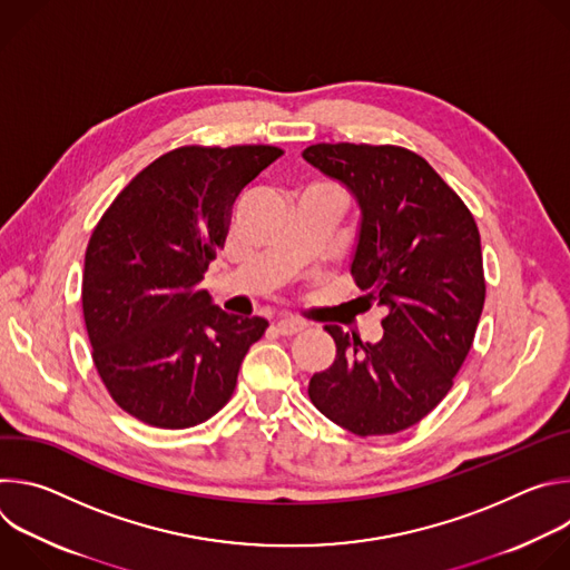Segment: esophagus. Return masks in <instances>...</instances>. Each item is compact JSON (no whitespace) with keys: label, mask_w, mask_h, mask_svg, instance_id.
Instances as JSON below:
<instances>
[{"label":"esophagus","mask_w":570,"mask_h":570,"mask_svg":"<svg viewBox=\"0 0 570 570\" xmlns=\"http://www.w3.org/2000/svg\"><path fill=\"white\" fill-rule=\"evenodd\" d=\"M304 330H306V322L295 320V317H282V320L277 322V332H279L282 336H295V334H299V332H304Z\"/></svg>","instance_id":"34e87169"}]
</instances>
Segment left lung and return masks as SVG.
Returning a JSON list of instances; mask_svg holds the SVG:
<instances>
[{
    "label": "left lung",
    "instance_id": "obj_1",
    "mask_svg": "<svg viewBox=\"0 0 570 570\" xmlns=\"http://www.w3.org/2000/svg\"><path fill=\"white\" fill-rule=\"evenodd\" d=\"M302 157L361 209L354 282L387 308L383 338L327 324L330 370L311 376L315 409L354 435H392L424 420L462 367L484 304L480 234L424 157L399 146L313 144Z\"/></svg>",
    "mask_w": 570,
    "mask_h": 570
}]
</instances>
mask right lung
Wrapping results in <instances>:
<instances>
[{"label":"right lung","mask_w":570,"mask_h":570,"mask_svg":"<svg viewBox=\"0 0 570 570\" xmlns=\"http://www.w3.org/2000/svg\"><path fill=\"white\" fill-rule=\"evenodd\" d=\"M275 146H185L157 157L92 232L83 317L110 396L144 424L189 429L229 401L268 322L225 313L200 288L229 209L282 155Z\"/></svg>","instance_id":"obj_1"}]
</instances>
